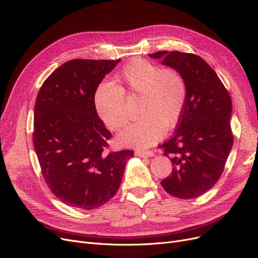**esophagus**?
Instances as JSON below:
<instances>
[{
  "mask_svg": "<svg viewBox=\"0 0 258 258\" xmlns=\"http://www.w3.org/2000/svg\"><path fill=\"white\" fill-rule=\"evenodd\" d=\"M135 154L139 157H152V156H154V153L152 151H141V150L138 151L137 150L135 152Z\"/></svg>",
  "mask_w": 258,
  "mask_h": 258,
  "instance_id": "esophagus-1",
  "label": "esophagus"
}]
</instances>
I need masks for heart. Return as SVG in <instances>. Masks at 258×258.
<instances>
[{
	"instance_id": "heart-1",
	"label": "heart",
	"mask_w": 258,
	"mask_h": 258,
	"mask_svg": "<svg viewBox=\"0 0 258 258\" xmlns=\"http://www.w3.org/2000/svg\"><path fill=\"white\" fill-rule=\"evenodd\" d=\"M120 80L130 95L142 96L138 121L128 125L119 135L122 143L147 148L159 141L165 126L175 125L180 119L187 95L183 76L174 69L144 59H135L124 66ZM95 106L99 117L111 131L126 124L127 111L124 89L102 81L95 92Z\"/></svg>"
}]
</instances>
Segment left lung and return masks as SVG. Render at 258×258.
<instances>
[{
  "instance_id": "8db88e82",
  "label": "left lung",
  "mask_w": 258,
  "mask_h": 258,
  "mask_svg": "<svg viewBox=\"0 0 258 258\" xmlns=\"http://www.w3.org/2000/svg\"><path fill=\"white\" fill-rule=\"evenodd\" d=\"M150 57L180 73L187 88L174 135L159 145L165 156H171L173 165L161 185L177 198H195L208 192L225 169L234 139L231 98L214 70L199 55L162 50Z\"/></svg>"
}]
</instances>
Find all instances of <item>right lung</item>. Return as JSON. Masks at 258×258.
<instances>
[{"instance_id":"add662e5","label":"right lung","mask_w":258,"mask_h":258,"mask_svg":"<svg viewBox=\"0 0 258 258\" xmlns=\"http://www.w3.org/2000/svg\"><path fill=\"white\" fill-rule=\"evenodd\" d=\"M118 60L75 59L42 84L32 141L42 175L65 205L94 210L117 193L133 151L109 150L110 132L96 110L98 85Z\"/></svg>"}]
</instances>
